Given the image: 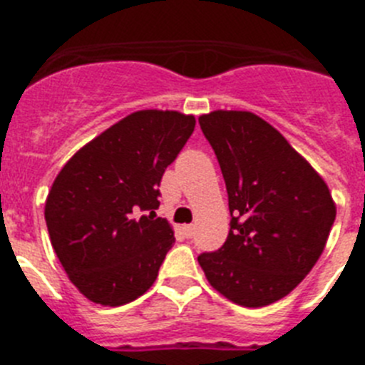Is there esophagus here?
<instances>
[{
    "label": "esophagus",
    "mask_w": 365,
    "mask_h": 365,
    "mask_svg": "<svg viewBox=\"0 0 365 365\" xmlns=\"http://www.w3.org/2000/svg\"><path fill=\"white\" fill-rule=\"evenodd\" d=\"M182 230H185L186 237H192V235L195 234V225H185V227H182Z\"/></svg>",
    "instance_id": "esophagus-1"
}]
</instances>
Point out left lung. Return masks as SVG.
<instances>
[{"instance_id": "1", "label": "left lung", "mask_w": 365, "mask_h": 365, "mask_svg": "<svg viewBox=\"0 0 365 365\" xmlns=\"http://www.w3.org/2000/svg\"><path fill=\"white\" fill-rule=\"evenodd\" d=\"M228 192L230 232L197 257L215 291L243 307L285 298L324 252L336 217L331 192L276 128L250 111L199 117Z\"/></svg>"}]
</instances>
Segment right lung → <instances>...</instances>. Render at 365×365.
Wrapping results in <instances>:
<instances>
[{"label": "right lung", "instance_id": "add662e5", "mask_svg": "<svg viewBox=\"0 0 365 365\" xmlns=\"http://www.w3.org/2000/svg\"><path fill=\"white\" fill-rule=\"evenodd\" d=\"M195 117L143 109L67 160L45 201L54 252L93 303L118 307L157 279L173 230L157 217L163 173L193 133Z\"/></svg>", "mask_w": 365, "mask_h": 365}]
</instances>
